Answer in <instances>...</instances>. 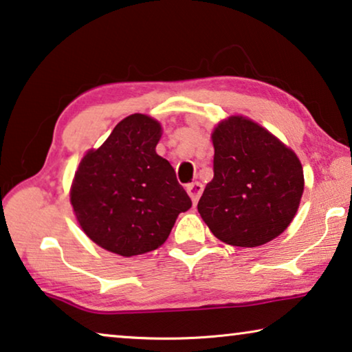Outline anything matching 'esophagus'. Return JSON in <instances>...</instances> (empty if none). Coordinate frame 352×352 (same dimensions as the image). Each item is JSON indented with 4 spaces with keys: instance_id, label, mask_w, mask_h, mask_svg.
I'll list each match as a JSON object with an SVG mask.
<instances>
[{
    "instance_id": "34e87169",
    "label": "esophagus",
    "mask_w": 352,
    "mask_h": 352,
    "mask_svg": "<svg viewBox=\"0 0 352 352\" xmlns=\"http://www.w3.org/2000/svg\"><path fill=\"white\" fill-rule=\"evenodd\" d=\"M201 192H203V184H201V182L195 181V182H190V184H187V193H188V195H190L193 203L198 201V198H200Z\"/></svg>"
}]
</instances>
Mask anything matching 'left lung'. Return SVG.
<instances>
[{"mask_svg":"<svg viewBox=\"0 0 352 352\" xmlns=\"http://www.w3.org/2000/svg\"><path fill=\"white\" fill-rule=\"evenodd\" d=\"M214 177L198 212L221 241L256 248L286 230L303 193L297 155L256 122L233 116L212 133Z\"/></svg>","mask_w":352,"mask_h":352,"instance_id":"left-lung-1","label":"left lung"}]
</instances>
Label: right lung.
<instances>
[{
	"mask_svg": "<svg viewBox=\"0 0 352 352\" xmlns=\"http://www.w3.org/2000/svg\"><path fill=\"white\" fill-rule=\"evenodd\" d=\"M162 126L144 114L119 122L79 164L71 205L91 241L124 257L154 251L192 206L170 162L157 155Z\"/></svg>",
	"mask_w": 352,
	"mask_h": 352,
	"instance_id": "right-lung-1",
	"label": "right lung"
}]
</instances>
